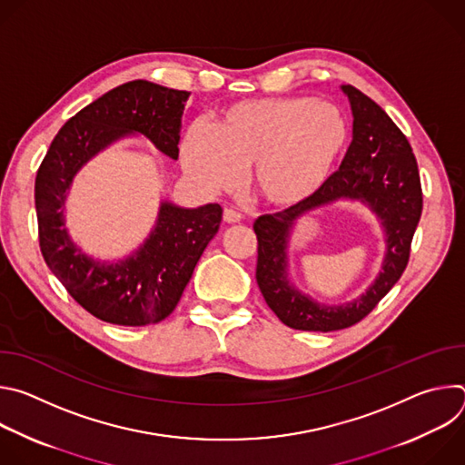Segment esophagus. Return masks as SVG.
Returning a JSON list of instances; mask_svg holds the SVG:
<instances>
[{
  "label": "esophagus",
  "mask_w": 465,
  "mask_h": 465,
  "mask_svg": "<svg viewBox=\"0 0 465 465\" xmlns=\"http://www.w3.org/2000/svg\"><path fill=\"white\" fill-rule=\"evenodd\" d=\"M223 217H224V221L230 223V224H235V223L241 221V213L235 212V210H232V208H226L224 213H223Z\"/></svg>",
  "instance_id": "1"
}]
</instances>
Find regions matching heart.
<instances>
[{
	"label": "heart",
	"mask_w": 465,
	"mask_h": 465,
	"mask_svg": "<svg viewBox=\"0 0 465 465\" xmlns=\"http://www.w3.org/2000/svg\"><path fill=\"white\" fill-rule=\"evenodd\" d=\"M348 143L339 106L311 97L252 99L228 106L213 130L194 124L180 145L185 173L208 191L250 183L276 208L302 204L327 182Z\"/></svg>",
	"instance_id": "obj_1"
}]
</instances>
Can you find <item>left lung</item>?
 <instances>
[{"label": "left lung", "mask_w": 465, "mask_h": 465, "mask_svg": "<svg viewBox=\"0 0 465 465\" xmlns=\"http://www.w3.org/2000/svg\"><path fill=\"white\" fill-rule=\"evenodd\" d=\"M353 110V140L341 169L302 204L253 223L257 235L255 280L267 305L289 327L300 331L346 329L368 316L405 272L411 244L423 210L418 162L407 136L386 112L355 86H342ZM339 197H361L383 219L389 250L383 272L353 304L325 308L300 295L286 282V237L305 211Z\"/></svg>", "instance_id": "1"}]
</instances>
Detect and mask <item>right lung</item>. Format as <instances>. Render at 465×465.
I'll return each mask as SVG.
<instances>
[{"label": "right lung", "mask_w": 465, "mask_h": 465, "mask_svg": "<svg viewBox=\"0 0 465 465\" xmlns=\"http://www.w3.org/2000/svg\"><path fill=\"white\" fill-rule=\"evenodd\" d=\"M189 94L149 81L121 84L65 123L38 167L35 206L44 261L70 296L103 322L140 327L165 320L219 232L223 208L206 204L183 210L163 203L158 224L140 252L104 264L86 257L65 233V189L94 154L130 132H142L176 160Z\"/></svg>", "instance_id": "add662e5"}]
</instances>
